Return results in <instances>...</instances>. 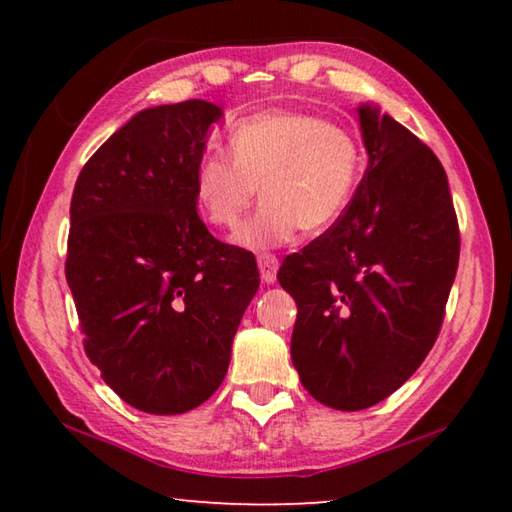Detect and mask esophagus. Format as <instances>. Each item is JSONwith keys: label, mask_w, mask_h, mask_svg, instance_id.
<instances>
[{"label": "esophagus", "mask_w": 512, "mask_h": 512, "mask_svg": "<svg viewBox=\"0 0 512 512\" xmlns=\"http://www.w3.org/2000/svg\"><path fill=\"white\" fill-rule=\"evenodd\" d=\"M257 266H259V275H262L264 284H273L277 277V268H280V262L273 255H259L257 257Z\"/></svg>", "instance_id": "34e87169"}]
</instances>
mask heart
Wrapping results in <instances>:
<instances>
[{"mask_svg": "<svg viewBox=\"0 0 512 512\" xmlns=\"http://www.w3.org/2000/svg\"><path fill=\"white\" fill-rule=\"evenodd\" d=\"M230 153L207 149L194 169V198L207 223L235 228L255 203L264 205L235 232L237 246L271 250L300 228L318 235L348 210L361 176V144L350 128L302 110H264L239 119Z\"/></svg>", "mask_w": 512, "mask_h": 512, "instance_id": "b5f03b06", "label": "heart"}]
</instances>
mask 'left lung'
Returning a JSON list of instances; mask_svg holds the SVG:
<instances>
[{"label":"left lung","instance_id":"left-lung-1","mask_svg":"<svg viewBox=\"0 0 512 512\" xmlns=\"http://www.w3.org/2000/svg\"><path fill=\"white\" fill-rule=\"evenodd\" d=\"M359 124L368 167L348 210L277 273L298 305L293 366L336 411L386 400L420 368L461 248L447 173L429 146L370 103Z\"/></svg>","mask_w":512,"mask_h":512}]
</instances>
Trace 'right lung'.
Instances as JSON below:
<instances>
[{
  "label": "right lung",
  "mask_w": 512,
  "mask_h": 512,
  "mask_svg": "<svg viewBox=\"0 0 512 512\" xmlns=\"http://www.w3.org/2000/svg\"><path fill=\"white\" fill-rule=\"evenodd\" d=\"M221 117L203 99L137 112L74 187L65 275L85 354L144 413H187L212 397L259 287L255 257L196 214L194 169Z\"/></svg>",
  "instance_id": "right-lung-1"
}]
</instances>
